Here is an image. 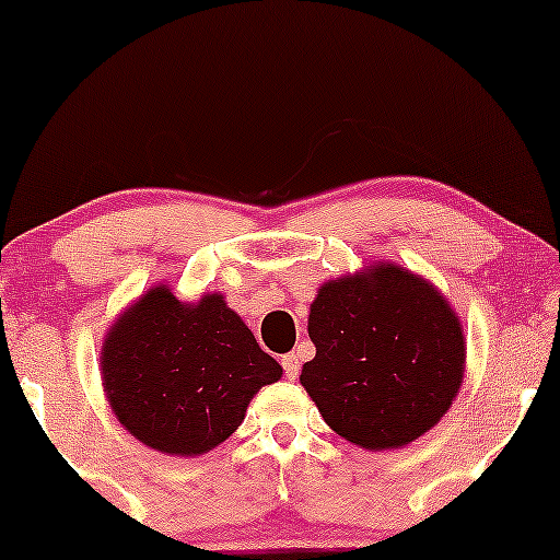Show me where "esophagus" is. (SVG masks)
<instances>
[{"instance_id": "obj_1", "label": "esophagus", "mask_w": 560, "mask_h": 560, "mask_svg": "<svg viewBox=\"0 0 560 560\" xmlns=\"http://www.w3.org/2000/svg\"><path fill=\"white\" fill-rule=\"evenodd\" d=\"M280 362H282V370H285V377L295 380L298 372H301V359H298L295 354H285Z\"/></svg>"}]
</instances>
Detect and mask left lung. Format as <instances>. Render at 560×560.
<instances>
[{
    "label": "left lung",
    "instance_id": "left-lung-1",
    "mask_svg": "<svg viewBox=\"0 0 560 560\" xmlns=\"http://www.w3.org/2000/svg\"><path fill=\"white\" fill-rule=\"evenodd\" d=\"M316 357L301 385L354 446H408L446 416L462 387V320L431 282L380 262L328 280L311 303Z\"/></svg>",
    "mask_w": 560,
    "mask_h": 560
}]
</instances>
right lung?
<instances>
[{"label": "right lung", "instance_id": "add662e5", "mask_svg": "<svg viewBox=\"0 0 560 560\" xmlns=\"http://www.w3.org/2000/svg\"><path fill=\"white\" fill-rule=\"evenodd\" d=\"M282 366L221 293L183 303L167 285L135 301L106 334L102 382L125 431L171 456L224 443Z\"/></svg>", "mask_w": 560, "mask_h": 560}]
</instances>
